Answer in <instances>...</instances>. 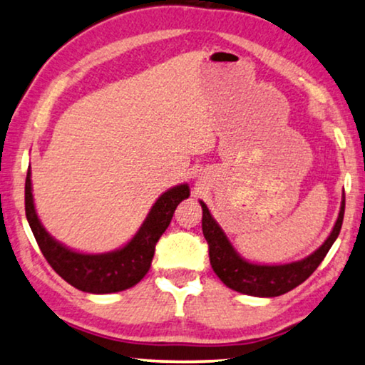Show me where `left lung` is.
<instances>
[{
	"mask_svg": "<svg viewBox=\"0 0 365 365\" xmlns=\"http://www.w3.org/2000/svg\"><path fill=\"white\" fill-rule=\"evenodd\" d=\"M200 205H202L203 210L202 230L205 240L208 243L210 264H212L218 278L228 287H232L233 291L243 292V294L274 297L284 294V292L304 283L314 273L317 266L321 264V261L324 259L327 251L334 245L339 232H341L346 197H342L337 222L324 243L307 258L287 264H255L241 258L232 243H230L227 235L220 228V225L215 222L207 205L203 202H200Z\"/></svg>",
	"mask_w": 365,
	"mask_h": 365,
	"instance_id": "8db88e82",
	"label": "left lung"
}]
</instances>
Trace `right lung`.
I'll return each instance as SVG.
<instances>
[{
	"mask_svg": "<svg viewBox=\"0 0 365 365\" xmlns=\"http://www.w3.org/2000/svg\"><path fill=\"white\" fill-rule=\"evenodd\" d=\"M188 197L190 188L187 183L167 190L153 203L145 222L129 243L110 253L87 255L66 248L41 225L33 202L31 168L24 185L26 218L41 253L61 278L68 281L71 286L92 294H109L129 289L148 273L157 241L170 225L178 203Z\"/></svg>",
	"mask_w": 365,
	"mask_h": 365,
	"instance_id": "obj_1",
	"label": "right lung"
}]
</instances>
